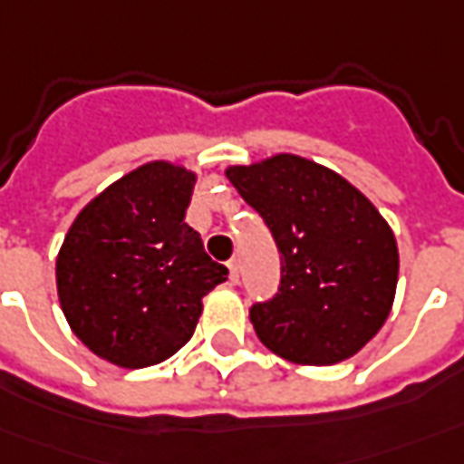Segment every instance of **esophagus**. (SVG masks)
<instances>
[{"mask_svg":"<svg viewBox=\"0 0 464 464\" xmlns=\"http://www.w3.org/2000/svg\"><path fill=\"white\" fill-rule=\"evenodd\" d=\"M227 270H229V275H227V280H229V285H237V280H239L237 260H229V263H227Z\"/></svg>","mask_w":464,"mask_h":464,"instance_id":"esophagus-1","label":"esophagus"}]
</instances>
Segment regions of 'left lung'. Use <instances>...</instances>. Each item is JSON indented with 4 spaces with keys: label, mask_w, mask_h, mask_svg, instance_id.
I'll return each mask as SVG.
<instances>
[{
    "label": "left lung",
    "mask_w": 464,
    "mask_h": 464,
    "mask_svg": "<svg viewBox=\"0 0 464 464\" xmlns=\"http://www.w3.org/2000/svg\"><path fill=\"white\" fill-rule=\"evenodd\" d=\"M225 174L263 214L283 260L280 293L250 311L263 346L300 366L356 356L397 295L399 247L389 222L351 181L295 153L227 166Z\"/></svg>",
    "instance_id": "left-lung-1"
}]
</instances>
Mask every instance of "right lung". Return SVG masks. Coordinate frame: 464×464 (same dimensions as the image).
<instances>
[{
    "label": "right lung",
    "mask_w": 464,
    "mask_h": 464,
    "mask_svg": "<svg viewBox=\"0 0 464 464\" xmlns=\"http://www.w3.org/2000/svg\"><path fill=\"white\" fill-rule=\"evenodd\" d=\"M199 174L149 161L92 197L55 263L70 331L121 369L171 359L189 343L201 298L227 277L184 217Z\"/></svg>",
    "instance_id": "1"
}]
</instances>
